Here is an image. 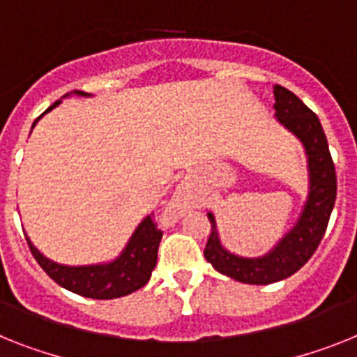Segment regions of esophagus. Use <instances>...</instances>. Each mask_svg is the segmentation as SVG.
Returning <instances> with one entry per match:
<instances>
[{
  "label": "esophagus",
  "instance_id": "34e87169",
  "mask_svg": "<svg viewBox=\"0 0 357 357\" xmlns=\"http://www.w3.org/2000/svg\"><path fill=\"white\" fill-rule=\"evenodd\" d=\"M188 206H190V195H188V191L185 190H181L175 195V199H173L172 206H169V210H172L173 215H178V213H182V211H184Z\"/></svg>",
  "mask_w": 357,
  "mask_h": 357
}]
</instances>
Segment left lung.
Segmentation results:
<instances>
[{
	"label": "left lung",
	"instance_id": "1",
	"mask_svg": "<svg viewBox=\"0 0 357 357\" xmlns=\"http://www.w3.org/2000/svg\"><path fill=\"white\" fill-rule=\"evenodd\" d=\"M273 96L275 119L288 131L294 132L305 147L310 188L296 226L263 257L250 259L229 253L220 244L213 213H208L211 234L204 248L206 261L222 275L246 284H270L282 281L308 263L325 235L337 191L334 162L317 114L281 85L273 87Z\"/></svg>",
	"mask_w": 357,
	"mask_h": 357
}]
</instances>
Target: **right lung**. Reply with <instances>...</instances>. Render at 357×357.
Wrapping results in <instances>:
<instances>
[{"mask_svg":"<svg viewBox=\"0 0 357 357\" xmlns=\"http://www.w3.org/2000/svg\"><path fill=\"white\" fill-rule=\"evenodd\" d=\"M75 93L78 96H89L82 91H75ZM66 96H69V94H66ZM60 104L61 100L54 102L43 114H47ZM41 116L34 120L32 128L36 126ZM151 215H147L146 219L137 226L123 252L111 263L66 266V264H58L51 259H47L31 243L29 237H26V243H29V248H31L38 264L60 287L69 291H75L78 296L91 297V299H114V297L132 294L138 288H142L144 284H147V281L151 278V272L157 266V253L162 231L153 222Z\"/></svg>","mask_w":357,"mask_h":357,"instance_id":"add662e5","label":"right lung"}]
</instances>
